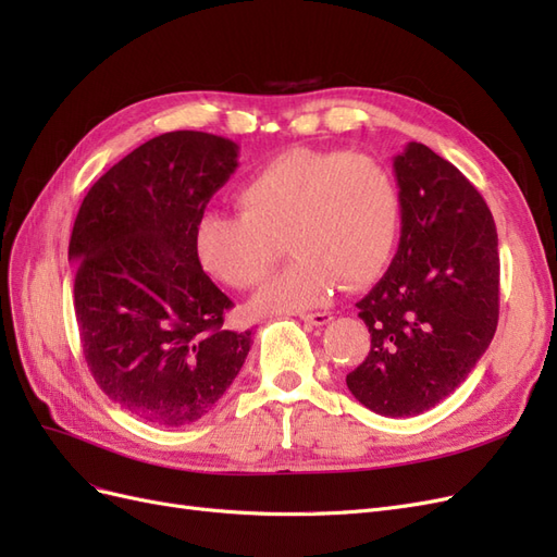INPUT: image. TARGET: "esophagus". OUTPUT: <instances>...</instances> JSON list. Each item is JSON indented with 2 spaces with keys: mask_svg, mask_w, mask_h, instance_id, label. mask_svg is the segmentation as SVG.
<instances>
[{
  "mask_svg": "<svg viewBox=\"0 0 557 557\" xmlns=\"http://www.w3.org/2000/svg\"><path fill=\"white\" fill-rule=\"evenodd\" d=\"M299 318L305 320V323H309V325L320 327V325H327V323H330V320H332V313H327V311H318V313H301Z\"/></svg>",
  "mask_w": 557,
  "mask_h": 557,
  "instance_id": "34e87169",
  "label": "esophagus"
}]
</instances>
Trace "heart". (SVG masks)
Wrapping results in <instances>:
<instances>
[{
    "label": "heart",
    "instance_id": "heart-1",
    "mask_svg": "<svg viewBox=\"0 0 557 557\" xmlns=\"http://www.w3.org/2000/svg\"><path fill=\"white\" fill-rule=\"evenodd\" d=\"M242 213L207 211L195 225V252L232 288L258 285L283 237L295 258L252 299L258 313L305 311L336 283L364 288L391 264L401 227L395 176L376 158L348 150L290 148L262 164L237 195Z\"/></svg>",
    "mask_w": 557,
    "mask_h": 557
}]
</instances>
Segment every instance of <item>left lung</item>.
I'll use <instances>...</instances> for the list:
<instances>
[{"instance_id":"left-lung-1","label":"left lung","mask_w":557,"mask_h":557,"mask_svg":"<svg viewBox=\"0 0 557 557\" xmlns=\"http://www.w3.org/2000/svg\"><path fill=\"white\" fill-rule=\"evenodd\" d=\"M401 237L383 278L358 301L372 334L348 391L404 418L440 404L476 367L499 318L493 213L458 166L411 141L395 158Z\"/></svg>"}]
</instances>
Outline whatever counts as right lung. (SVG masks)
I'll use <instances>...</instances> for the list:
<instances>
[{"instance_id":"add662e5","label":"right lung","mask_w":557,"mask_h":557,"mask_svg":"<svg viewBox=\"0 0 557 557\" xmlns=\"http://www.w3.org/2000/svg\"><path fill=\"white\" fill-rule=\"evenodd\" d=\"M237 156L215 134H160L78 209L70 260L83 356L104 395L146 423L183 428L209 413L250 350V330L223 327L234 305L195 252V225Z\"/></svg>"}]
</instances>
